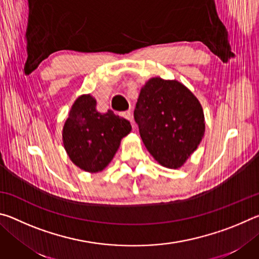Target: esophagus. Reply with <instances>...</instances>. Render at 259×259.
<instances>
[{
    "label": "esophagus",
    "mask_w": 259,
    "mask_h": 259,
    "mask_svg": "<svg viewBox=\"0 0 259 259\" xmlns=\"http://www.w3.org/2000/svg\"><path fill=\"white\" fill-rule=\"evenodd\" d=\"M122 116L124 117V119H126V120H129L130 122H131V124H133V126H134V123H133V116H131V113H130V111H126V112H123L121 114Z\"/></svg>",
    "instance_id": "1"
}]
</instances>
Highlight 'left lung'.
<instances>
[{
  "mask_svg": "<svg viewBox=\"0 0 259 259\" xmlns=\"http://www.w3.org/2000/svg\"><path fill=\"white\" fill-rule=\"evenodd\" d=\"M134 115L144 145L165 168H181L202 142V106L177 80L151 77L140 89Z\"/></svg>",
  "mask_w": 259,
  "mask_h": 259,
  "instance_id": "obj_1",
  "label": "left lung"
}]
</instances>
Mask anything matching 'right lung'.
Listing matches in <instances>:
<instances>
[{"instance_id": "add662e5", "label": "right lung", "mask_w": 259, "mask_h": 259, "mask_svg": "<svg viewBox=\"0 0 259 259\" xmlns=\"http://www.w3.org/2000/svg\"><path fill=\"white\" fill-rule=\"evenodd\" d=\"M90 94L81 95L72 105L63 128V144L69 159L87 172H100L111 163L121 140L130 134L128 120L113 111L100 113Z\"/></svg>"}]
</instances>
